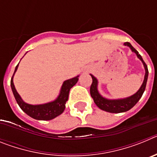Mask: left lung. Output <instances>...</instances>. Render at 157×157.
<instances>
[{"instance_id":"8db88e82","label":"left lung","mask_w":157,"mask_h":157,"mask_svg":"<svg viewBox=\"0 0 157 157\" xmlns=\"http://www.w3.org/2000/svg\"><path fill=\"white\" fill-rule=\"evenodd\" d=\"M124 45L130 47L132 52L136 53L138 59H141V61L142 62L144 65L145 70V78H144V81L142 85L141 86L140 89L138 90V92L134 94V95L130 96L129 98H123V99H117V100H110L107 99V98H103L101 94H99L98 90V79L94 77L93 75H90L92 77L93 82L91 84L90 86V95L92 98L94 99V103L97 105V106L100 109L104 111H106L108 112H111V113H120V112H124L130 110V109H132L133 107L138 103V101L141 99V96L143 94L144 91L145 90V86H146L147 79H148V75H149V71H148V67H147L146 63L144 62L143 59L141 57V56L138 53V52L136 50L135 48L130 45V43L125 42Z\"/></svg>"}]
</instances>
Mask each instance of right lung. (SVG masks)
I'll use <instances>...</instances> for the list:
<instances>
[{
    "instance_id": "add662e5",
    "label": "right lung",
    "mask_w": 157,
    "mask_h": 157,
    "mask_svg": "<svg viewBox=\"0 0 157 157\" xmlns=\"http://www.w3.org/2000/svg\"><path fill=\"white\" fill-rule=\"evenodd\" d=\"M18 66H19V63L16 67L14 74L11 79V87H12L14 97L16 98V102L20 107V109L29 116L37 120H50L62 114L65 109V104H66L67 101L68 100L70 90L77 83L79 76L78 75L75 78H72L71 79L63 82L61 90H60V93L55 101L46 104H43V105H29L27 103H25L22 100L21 97L18 94L15 88V86H14L13 76L17 70Z\"/></svg>"
}]
</instances>
